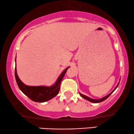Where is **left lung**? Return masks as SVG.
I'll list each match as a JSON object with an SVG mask.
<instances>
[{
    "mask_svg": "<svg viewBox=\"0 0 134 134\" xmlns=\"http://www.w3.org/2000/svg\"><path fill=\"white\" fill-rule=\"evenodd\" d=\"M119 83H118V84L117 85V86L115 88H114L113 91L111 92L110 93H109V94H108V95H107V96H105V97H103V98H100V99H98V100H96V99H92V98H89V97H88L86 96V95L81 94V93H80V95H81V96L82 97V98H84V99H86V100H87L88 101H89V102H92V103H100V102H103L104 100H105L106 99L108 98V97H109V96H110V95L111 94V93H112L114 91V90H115L116 89V88L118 87V85H119Z\"/></svg>",
    "mask_w": 134,
    "mask_h": 134,
    "instance_id": "left-lung-1",
    "label": "left lung"
}]
</instances>
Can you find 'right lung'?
I'll return each mask as SVG.
<instances>
[{
  "label": "right lung",
  "mask_w": 134,
  "mask_h": 134,
  "mask_svg": "<svg viewBox=\"0 0 134 134\" xmlns=\"http://www.w3.org/2000/svg\"><path fill=\"white\" fill-rule=\"evenodd\" d=\"M69 67H68L63 71L59 76L57 82L53 86L47 87L44 86H29L24 84L21 80L19 79L16 72V68L15 69V79L18 86L20 89L24 94L28 97L32 101L36 102H45L57 96L59 92L60 88V84L62 79L66 72L67 69Z\"/></svg>",
  "instance_id": "add662e5"
}]
</instances>
